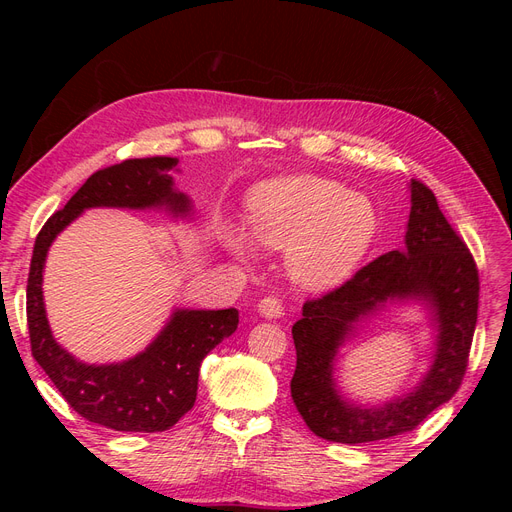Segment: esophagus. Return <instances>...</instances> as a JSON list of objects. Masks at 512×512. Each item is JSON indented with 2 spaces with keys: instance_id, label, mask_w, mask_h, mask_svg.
<instances>
[{
  "instance_id": "obj_1",
  "label": "esophagus",
  "mask_w": 512,
  "mask_h": 512,
  "mask_svg": "<svg viewBox=\"0 0 512 512\" xmlns=\"http://www.w3.org/2000/svg\"><path fill=\"white\" fill-rule=\"evenodd\" d=\"M258 312L265 318H282L284 316V305L280 299L275 297H265L258 303Z\"/></svg>"
}]
</instances>
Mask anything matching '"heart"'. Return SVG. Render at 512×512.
<instances>
[{"label": "heart", "instance_id": "obj_1", "mask_svg": "<svg viewBox=\"0 0 512 512\" xmlns=\"http://www.w3.org/2000/svg\"><path fill=\"white\" fill-rule=\"evenodd\" d=\"M247 231L228 224V250L252 260L256 243L288 252L292 280L309 290H327L352 275L378 232L371 200L346 185L314 175L277 177L254 185L245 203Z\"/></svg>", "mask_w": 512, "mask_h": 512}]
</instances>
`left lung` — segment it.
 Returning a JSON list of instances; mask_svg holds the SVG:
<instances>
[{
  "instance_id": "obj_1",
  "label": "left lung",
  "mask_w": 512,
  "mask_h": 512,
  "mask_svg": "<svg viewBox=\"0 0 512 512\" xmlns=\"http://www.w3.org/2000/svg\"><path fill=\"white\" fill-rule=\"evenodd\" d=\"M406 247L356 271L352 280L305 301L294 322L297 369L292 401L305 425L329 442L363 444L416 429L451 399L463 380L478 316L476 262L425 183L410 181ZM423 300L439 327L437 352L412 394L382 407H356L338 395L332 363L355 322L389 300Z\"/></svg>"
}]
</instances>
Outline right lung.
I'll list each match as a JSON object with an SVG mask.
<instances>
[{
  "label": "right lung",
  "instance_id": "1",
  "mask_svg": "<svg viewBox=\"0 0 512 512\" xmlns=\"http://www.w3.org/2000/svg\"><path fill=\"white\" fill-rule=\"evenodd\" d=\"M177 158H136L91 175L66 207L53 213L36 237L27 277V327L32 354L74 412L115 431H166L190 412L198 369L224 337L237 331L239 312L175 309L160 335L128 361L87 365L61 348L46 320L44 260L55 237L85 209H160L188 218L190 198L175 190Z\"/></svg>",
  "mask_w": 512,
  "mask_h": 512
}]
</instances>
